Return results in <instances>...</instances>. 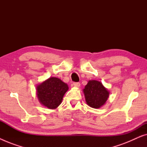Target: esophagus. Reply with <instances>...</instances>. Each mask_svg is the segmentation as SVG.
I'll return each mask as SVG.
<instances>
[{
	"mask_svg": "<svg viewBox=\"0 0 147 147\" xmlns=\"http://www.w3.org/2000/svg\"><path fill=\"white\" fill-rule=\"evenodd\" d=\"M73 86H75V87H80V84L79 83V82H74L73 83Z\"/></svg>",
	"mask_w": 147,
	"mask_h": 147,
	"instance_id": "34e87169",
	"label": "esophagus"
}]
</instances>
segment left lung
Listing matches in <instances>:
<instances>
[{
    "instance_id": "1",
    "label": "left lung",
    "mask_w": 147,
    "mask_h": 147,
    "mask_svg": "<svg viewBox=\"0 0 147 147\" xmlns=\"http://www.w3.org/2000/svg\"><path fill=\"white\" fill-rule=\"evenodd\" d=\"M86 103L94 108H99L104 105L109 97V92L101 82L90 80L83 90Z\"/></svg>"
}]
</instances>
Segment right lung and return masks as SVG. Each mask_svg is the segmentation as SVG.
Segmentation results:
<instances>
[{"instance_id":"right-lung-1","label":"right lung","mask_w":147,"mask_h":147,"mask_svg":"<svg viewBox=\"0 0 147 147\" xmlns=\"http://www.w3.org/2000/svg\"><path fill=\"white\" fill-rule=\"evenodd\" d=\"M67 84L57 78H49L37 86V95L40 103L49 109H55L61 103L68 90Z\"/></svg>"}]
</instances>
